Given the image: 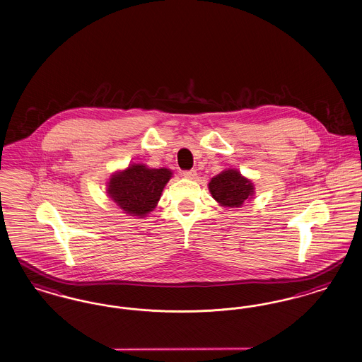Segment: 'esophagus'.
Listing matches in <instances>:
<instances>
[{
    "label": "esophagus",
    "mask_w": 362,
    "mask_h": 362,
    "mask_svg": "<svg viewBox=\"0 0 362 362\" xmlns=\"http://www.w3.org/2000/svg\"><path fill=\"white\" fill-rule=\"evenodd\" d=\"M180 175L183 177H186V179H195L197 177V171L195 170H189V171H183Z\"/></svg>",
    "instance_id": "obj_1"
}]
</instances>
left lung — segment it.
Wrapping results in <instances>:
<instances>
[{"instance_id": "8db88e82", "label": "left lung", "mask_w": 362, "mask_h": 362, "mask_svg": "<svg viewBox=\"0 0 362 362\" xmlns=\"http://www.w3.org/2000/svg\"><path fill=\"white\" fill-rule=\"evenodd\" d=\"M209 191L216 202L223 207H240L255 195V186L251 179L235 168H228L213 176L209 182Z\"/></svg>"}]
</instances>
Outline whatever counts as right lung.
<instances>
[{
	"mask_svg": "<svg viewBox=\"0 0 362 362\" xmlns=\"http://www.w3.org/2000/svg\"><path fill=\"white\" fill-rule=\"evenodd\" d=\"M173 175L164 167L149 168L142 163H132L108 177L107 195L123 213L142 218L157 206Z\"/></svg>",
	"mask_w": 362,
	"mask_h": 362,
	"instance_id": "1",
	"label": "right lung"
}]
</instances>
